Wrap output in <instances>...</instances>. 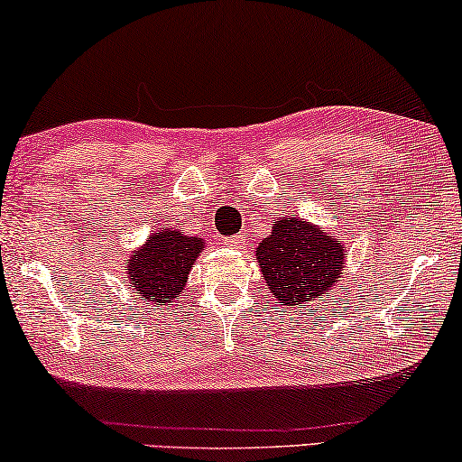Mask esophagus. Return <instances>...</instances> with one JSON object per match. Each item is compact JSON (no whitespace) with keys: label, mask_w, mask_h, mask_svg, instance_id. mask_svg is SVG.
<instances>
[{"label":"esophagus","mask_w":462,"mask_h":462,"mask_svg":"<svg viewBox=\"0 0 462 462\" xmlns=\"http://www.w3.org/2000/svg\"><path fill=\"white\" fill-rule=\"evenodd\" d=\"M225 245H242L244 244V237L242 236H233V237H225L223 239Z\"/></svg>","instance_id":"34e87169"}]
</instances>
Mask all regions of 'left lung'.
I'll list each match as a JSON object with an SVG mask.
<instances>
[{
  "label": "left lung",
  "instance_id": "8db88e82",
  "mask_svg": "<svg viewBox=\"0 0 462 462\" xmlns=\"http://www.w3.org/2000/svg\"><path fill=\"white\" fill-rule=\"evenodd\" d=\"M254 253L263 280L282 305L322 301L341 278L346 261L335 236L295 214L275 220L272 236Z\"/></svg>",
  "mask_w": 462,
  "mask_h": 462
}]
</instances>
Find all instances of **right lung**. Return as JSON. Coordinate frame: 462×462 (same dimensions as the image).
<instances>
[{"mask_svg":"<svg viewBox=\"0 0 462 462\" xmlns=\"http://www.w3.org/2000/svg\"><path fill=\"white\" fill-rule=\"evenodd\" d=\"M203 244L201 237L163 226V231L152 233L125 263L129 269V286L157 308L171 305L182 295L193 263L203 253Z\"/></svg>","mask_w":462,"mask_h":462,"instance_id":"1","label":"right lung"}]
</instances>
